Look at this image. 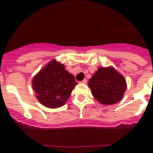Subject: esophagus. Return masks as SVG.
I'll use <instances>...</instances> for the list:
<instances>
[{
	"label": "esophagus",
	"instance_id": "1",
	"mask_svg": "<svg viewBox=\"0 0 153 153\" xmlns=\"http://www.w3.org/2000/svg\"><path fill=\"white\" fill-rule=\"evenodd\" d=\"M80 83H83V84H86V83H87V80H86V79H83V80L81 81Z\"/></svg>",
	"mask_w": 153,
	"mask_h": 153
}]
</instances>
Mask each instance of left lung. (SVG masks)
<instances>
[{"label": "left lung", "mask_w": 153, "mask_h": 153, "mask_svg": "<svg viewBox=\"0 0 153 153\" xmlns=\"http://www.w3.org/2000/svg\"><path fill=\"white\" fill-rule=\"evenodd\" d=\"M92 95L99 102L111 105L123 99L126 82L122 74L113 67H100L88 82Z\"/></svg>", "instance_id": "obj_1"}]
</instances>
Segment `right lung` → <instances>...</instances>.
<instances>
[{"mask_svg":"<svg viewBox=\"0 0 153 153\" xmlns=\"http://www.w3.org/2000/svg\"><path fill=\"white\" fill-rule=\"evenodd\" d=\"M76 84L74 76L55 60L47 63L32 80L39 102L51 109L63 106Z\"/></svg>","mask_w":153,"mask_h":153,"instance_id":"obj_1","label":"right lung"}]
</instances>
